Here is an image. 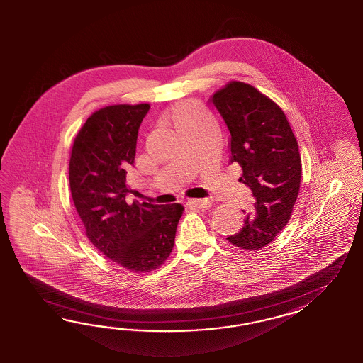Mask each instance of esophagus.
<instances>
[{
    "instance_id": "esophagus-1",
    "label": "esophagus",
    "mask_w": 363,
    "mask_h": 363,
    "mask_svg": "<svg viewBox=\"0 0 363 363\" xmlns=\"http://www.w3.org/2000/svg\"><path fill=\"white\" fill-rule=\"evenodd\" d=\"M187 206L189 208H196V209H208L211 206V201L208 198L206 199H189Z\"/></svg>"
}]
</instances>
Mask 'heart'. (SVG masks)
<instances>
[{
  "instance_id": "obj_1",
  "label": "heart",
  "mask_w": 363,
  "mask_h": 363,
  "mask_svg": "<svg viewBox=\"0 0 363 363\" xmlns=\"http://www.w3.org/2000/svg\"><path fill=\"white\" fill-rule=\"evenodd\" d=\"M193 116H197L194 106L190 105V104H182V105L177 106L174 111H173V122H174V125L177 126L178 123L185 121V120L193 117Z\"/></svg>"
}]
</instances>
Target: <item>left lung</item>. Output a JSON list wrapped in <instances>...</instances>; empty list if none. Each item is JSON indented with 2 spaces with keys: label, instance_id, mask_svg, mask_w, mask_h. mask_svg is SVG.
Listing matches in <instances>:
<instances>
[{
  "label": "left lung",
  "instance_id": "obj_1",
  "mask_svg": "<svg viewBox=\"0 0 363 363\" xmlns=\"http://www.w3.org/2000/svg\"><path fill=\"white\" fill-rule=\"evenodd\" d=\"M210 102L230 133V164L241 166L240 182L255 199L241 230L226 240L259 250L285 228L296 203L302 177L297 140L282 109L249 84L231 81Z\"/></svg>",
  "mask_w": 363,
  "mask_h": 363
}]
</instances>
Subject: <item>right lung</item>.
Returning <instances> with one entry per match:
<instances>
[{
  "label": "right lung",
  "instance_id": "right-lung-1",
  "mask_svg": "<svg viewBox=\"0 0 363 363\" xmlns=\"http://www.w3.org/2000/svg\"><path fill=\"white\" fill-rule=\"evenodd\" d=\"M149 104L113 105L94 111L74 138L69 184L89 241L122 267L146 273L172 253L184 206L153 205L126 198L138 129Z\"/></svg>",
  "mask_w": 363,
  "mask_h": 363
}]
</instances>
